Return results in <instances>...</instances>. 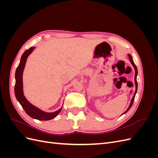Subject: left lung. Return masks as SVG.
Wrapping results in <instances>:
<instances>
[{
	"label": "left lung",
	"instance_id": "1",
	"mask_svg": "<svg viewBox=\"0 0 158 158\" xmlns=\"http://www.w3.org/2000/svg\"><path fill=\"white\" fill-rule=\"evenodd\" d=\"M128 57H129V60H130V61H131V64H132V66H133V67L135 68V85H136V90H135V94H134V95H133V97H132V100H131V103H130V106H129V107H128V108L127 109V111L125 112V113H123V114H125V113H126L129 109H131V107H132V104H133V102H134V100H135V95H136V92H137V88H138V83H137V80H136V76H137V74H138V70H137V68H136V66L135 65V63H134V61H133V60H132V56H131V55H130V54H128Z\"/></svg>",
	"mask_w": 158,
	"mask_h": 158
}]
</instances>
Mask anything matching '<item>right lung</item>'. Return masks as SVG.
<instances>
[{
    "label": "right lung",
    "mask_w": 158,
    "mask_h": 158,
    "mask_svg": "<svg viewBox=\"0 0 158 158\" xmlns=\"http://www.w3.org/2000/svg\"><path fill=\"white\" fill-rule=\"evenodd\" d=\"M34 47H30L29 49L26 50L23 55H22L20 64L16 69L15 73V78H16V84L15 87H14V93H15L16 98L18 102L20 103L23 109H24L26 113L30 116L31 118L37 119L40 121H48L53 118L57 116L60 111L62 110V107L57 110L56 111L52 113H47L39 108L36 107L35 106H33L29 102L27 101L25 98L23 92V82H22V74L23 71L25 67V64L26 63V60L27 56L31 53Z\"/></svg>",
    "instance_id": "add662e5"
}]
</instances>
